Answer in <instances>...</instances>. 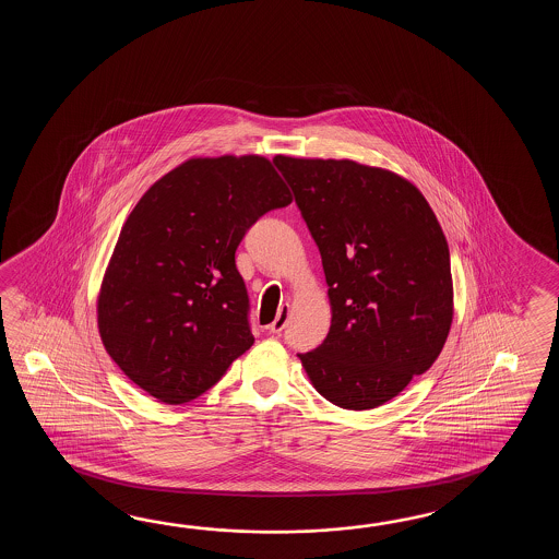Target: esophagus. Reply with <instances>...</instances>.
<instances>
[{"mask_svg": "<svg viewBox=\"0 0 559 559\" xmlns=\"http://www.w3.org/2000/svg\"><path fill=\"white\" fill-rule=\"evenodd\" d=\"M287 318H289V306L284 304V306H280V309H277V318L267 325V330L272 333H282L285 323H287Z\"/></svg>", "mask_w": 559, "mask_h": 559, "instance_id": "esophagus-1", "label": "esophagus"}]
</instances>
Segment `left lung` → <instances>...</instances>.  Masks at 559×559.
Segmentation results:
<instances>
[{"mask_svg": "<svg viewBox=\"0 0 559 559\" xmlns=\"http://www.w3.org/2000/svg\"><path fill=\"white\" fill-rule=\"evenodd\" d=\"M321 253L332 308L320 347L299 354L311 385L373 409L428 371L453 320L450 248L412 181L354 159L275 155Z\"/></svg>", "mask_w": 559, "mask_h": 559, "instance_id": "obj_1", "label": "left lung"}]
</instances>
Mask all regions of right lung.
<instances>
[{"instance_id": "right-lung-1", "label": "right lung", "mask_w": 559, "mask_h": 559, "mask_svg": "<svg viewBox=\"0 0 559 559\" xmlns=\"http://www.w3.org/2000/svg\"><path fill=\"white\" fill-rule=\"evenodd\" d=\"M292 193L263 155L191 157L128 215L97 296L102 344L157 402L207 392L253 345L239 241Z\"/></svg>"}]
</instances>
